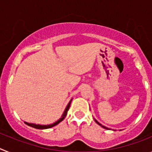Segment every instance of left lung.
Here are the masks:
<instances>
[{
	"label": "left lung",
	"mask_w": 152,
	"mask_h": 152,
	"mask_svg": "<svg viewBox=\"0 0 152 152\" xmlns=\"http://www.w3.org/2000/svg\"><path fill=\"white\" fill-rule=\"evenodd\" d=\"M95 121H96V123H97V124H98V125H100V126H102V127H103V128H104V129H107V128H106L105 126H102V125H101V124H100V123H98V122H97V121H96V119H95Z\"/></svg>",
	"instance_id": "obj_1"
}]
</instances>
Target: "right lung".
Instances as JSON below:
<instances>
[{
  "instance_id": "1",
  "label": "right lung",
  "mask_w": 152,
  "mask_h": 152,
  "mask_svg": "<svg viewBox=\"0 0 152 152\" xmlns=\"http://www.w3.org/2000/svg\"><path fill=\"white\" fill-rule=\"evenodd\" d=\"M71 102H72V100L68 103V106H67L66 109H65V110H64V113L62 114V116H61V118H60L58 120L57 122H56V123H54L53 124H51V125H47V126H42V125H36V124H33V123H26V122H25V123H26V125H28V126H31V127H33V128L35 129H49V128H52V127H53V126H56V125H58V123H60V122H61L63 120V119H64V117L67 116V113H68V110H69L70 108V105H71Z\"/></svg>"
}]
</instances>
